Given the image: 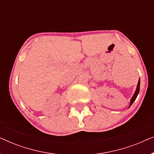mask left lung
Masks as SVG:
<instances>
[{"mask_svg": "<svg viewBox=\"0 0 154 154\" xmlns=\"http://www.w3.org/2000/svg\"><path fill=\"white\" fill-rule=\"evenodd\" d=\"M140 79H139L137 85V89H136V90H135V92H134V94H133V96H132L131 100H130V106H131V105L132 104V103H133V102H134V101H135L137 97V95H138L139 92H140ZM130 106H129V107H130Z\"/></svg>", "mask_w": 154, "mask_h": 154, "instance_id": "1", "label": "left lung"}]
</instances>
